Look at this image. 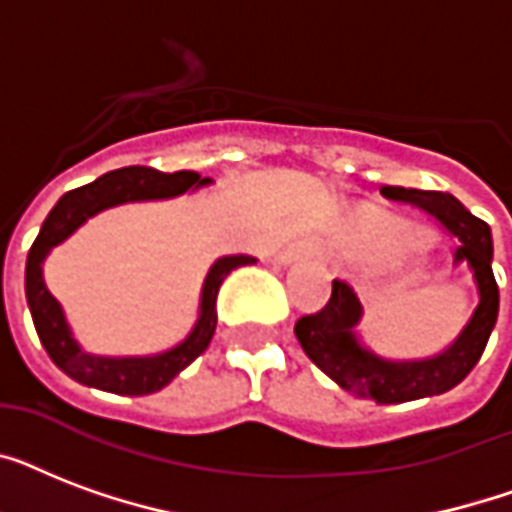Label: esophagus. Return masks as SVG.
I'll use <instances>...</instances> for the list:
<instances>
[{
  "label": "esophagus",
  "mask_w": 512,
  "mask_h": 512,
  "mask_svg": "<svg viewBox=\"0 0 512 512\" xmlns=\"http://www.w3.org/2000/svg\"><path fill=\"white\" fill-rule=\"evenodd\" d=\"M321 257V244L316 239H300V241H292L287 247L279 252V260L281 265H292V263H300V260H319Z\"/></svg>",
  "instance_id": "obj_1"
}]
</instances>
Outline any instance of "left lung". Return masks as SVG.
I'll list each match as a JSON object with an SVG mask.
<instances>
[{
  "mask_svg": "<svg viewBox=\"0 0 512 512\" xmlns=\"http://www.w3.org/2000/svg\"><path fill=\"white\" fill-rule=\"evenodd\" d=\"M382 196L404 201L436 215L460 239L454 265H468L478 289V305L468 324L444 350L425 358H385L364 345L356 327L364 319V308L345 281H332V297L327 308L313 316H303L295 324V335L305 356L332 377L342 390L356 398H369L377 404H404L417 398L441 396L460 385L478 364L489 335L497 324L500 289L492 273V231L484 220L470 215L452 193L420 191L385 185Z\"/></svg>",
  "mask_w": 512,
  "mask_h": 512,
  "instance_id": "8db88e82",
  "label": "left lung"
}]
</instances>
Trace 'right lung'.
<instances>
[{
  "mask_svg": "<svg viewBox=\"0 0 512 512\" xmlns=\"http://www.w3.org/2000/svg\"><path fill=\"white\" fill-rule=\"evenodd\" d=\"M212 185V177H201L196 172H159L151 167H122V170L106 172L98 180L63 193L58 204L50 209V215L42 223V231L28 249L26 260V300L31 319H34L36 335L42 340L44 350L50 353L58 369L71 380L90 385V388L119 393V396H148L170 385L185 366L207 350L209 340L217 327V292L225 276L233 268L257 263L252 255H223L209 265L204 284H201L199 316L193 321L191 332L183 340L151 356H98L79 345L74 329L68 324L63 305L52 297L44 284V260L52 249L63 244L68 236H74L90 217L100 215L119 204H135V201H164L193 193Z\"/></svg>",
  "mask_w": 512,
  "mask_h": 512,
  "instance_id": "obj_1",
  "label": "right lung"
}]
</instances>
